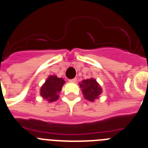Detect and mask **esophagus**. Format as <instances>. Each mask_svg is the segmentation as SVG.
I'll use <instances>...</instances> for the list:
<instances>
[{
    "label": "esophagus",
    "mask_w": 148,
    "mask_h": 148,
    "mask_svg": "<svg viewBox=\"0 0 148 148\" xmlns=\"http://www.w3.org/2000/svg\"><path fill=\"white\" fill-rule=\"evenodd\" d=\"M70 82H76L77 78H73V79H70L69 80Z\"/></svg>",
    "instance_id": "34e87169"
}]
</instances>
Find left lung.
<instances>
[{"instance_id":"obj_1","label":"left lung","mask_w":148,"mask_h":148,"mask_svg":"<svg viewBox=\"0 0 148 148\" xmlns=\"http://www.w3.org/2000/svg\"><path fill=\"white\" fill-rule=\"evenodd\" d=\"M80 87L82 88V92L85 99L90 101H94L101 94V88L93 78L82 81V83L80 84Z\"/></svg>"}]
</instances>
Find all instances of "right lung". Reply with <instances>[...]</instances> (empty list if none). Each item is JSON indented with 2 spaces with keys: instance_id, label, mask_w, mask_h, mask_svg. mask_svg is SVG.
Wrapping results in <instances>:
<instances>
[{
  "instance_id": "obj_1",
  "label": "right lung",
  "mask_w": 148,
  "mask_h": 148,
  "mask_svg": "<svg viewBox=\"0 0 148 148\" xmlns=\"http://www.w3.org/2000/svg\"><path fill=\"white\" fill-rule=\"evenodd\" d=\"M64 83L63 78L50 76L40 89V95L49 102L57 101L59 97L58 93L61 90Z\"/></svg>"
}]
</instances>
